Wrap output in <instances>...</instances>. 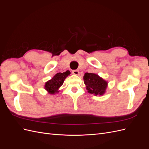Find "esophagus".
<instances>
[{
    "label": "esophagus",
    "instance_id": "1",
    "mask_svg": "<svg viewBox=\"0 0 149 149\" xmlns=\"http://www.w3.org/2000/svg\"><path fill=\"white\" fill-rule=\"evenodd\" d=\"M72 73L74 75H79V71L78 70H73V71H72Z\"/></svg>",
    "mask_w": 149,
    "mask_h": 149
}]
</instances>
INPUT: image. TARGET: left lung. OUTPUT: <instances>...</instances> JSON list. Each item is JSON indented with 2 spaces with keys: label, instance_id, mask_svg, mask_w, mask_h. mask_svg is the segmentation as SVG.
<instances>
[{
  "label": "left lung",
  "instance_id": "8db88e82",
  "mask_svg": "<svg viewBox=\"0 0 149 149\" xmlns=\"http://www.w3.org/2000/svg\"><path fill=\"white\" fill-rule=\"evenodd\" d=\"M86 88L89 93L102 96L105 93L108 83L95 73H86L83 76Z\"/></svg>",
  "mask_w": 149,
  "mask_h": 149
}]
</instances>
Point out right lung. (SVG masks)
Masks as SVG:
<instances>
[{"label":"right lung","instance_id":"1","mask_svg":"<svg viewBox=\"0 0 149 149\" xmlns=\"http://www.w3.org/2000/svg\"><path fill=\"white\" fill-rule=\"evenodd\" d=\"M70 71L67 70L63 73H58L45 84V89L50 94H56L59 93V88L63 84L65 79L70 74Z\"/></svg>","mask_w":149,"mask_h":149}]
</instances>
